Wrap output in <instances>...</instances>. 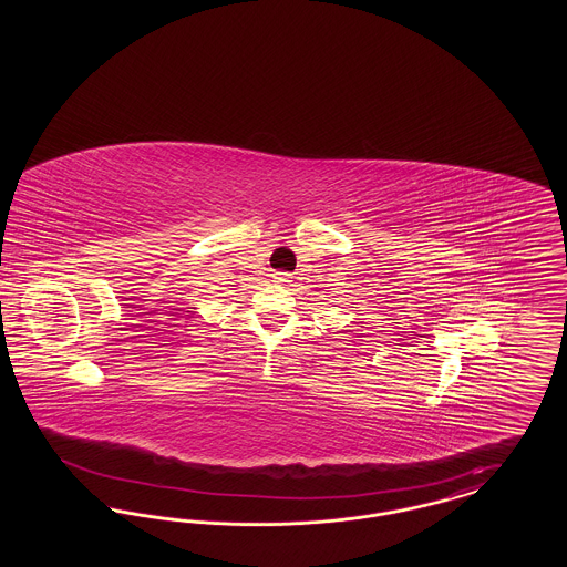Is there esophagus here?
<instances>
[{
    "instance_id": "obj_1",
    "label": "esophagus",
    "mask_w": 567,
    "mask_h": 567,
    "mask_svg": "<svg viewBox=\"0 0 567 567\" xmlns=\"http://www.w3.org/2000/svg\"><path fill=\"white\" fill-rule=\"evenodd\" d=\"M271 278H274V282H278V285L291 282V274H289V271H274Z\"/></svg>"
}]
</instances>
